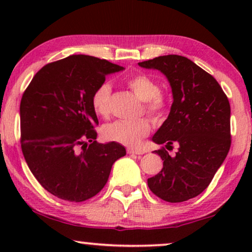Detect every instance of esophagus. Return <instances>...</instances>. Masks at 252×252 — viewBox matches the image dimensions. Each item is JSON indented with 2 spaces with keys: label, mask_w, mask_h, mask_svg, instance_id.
Masks as SVG:
<instances>
[{
  "label": "esophagus",
  "mask_w": 252,
  "mask_h": 252,
  "mask_svg": "<svg viewBox=\"0 0 252 252\" xmlns=\"http://www.w3.org/2000/svg\"><path fill=\"white\" fill-rule=\"evenodd\" d=\"M127 154H129V155H142L143 153H142V151H140V150H134V149H130V148H128V149H127Z\"/></svg>",
  "instance_id": "esophagus-1"
}]
</instances>
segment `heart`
<instances>
[{"mask_svg": "<svg viewBox=\"0 0 252 252\" xmlns=\"http://www.w3.org/2000/svg\"><path fill=\"white\" fill-rule=\"evenodd\" d=\"M127 86L144 102L143 109L147 115L154 120H161L167 111V96L160 92V86L154 77L146 73H139L127 80ZM92 106L96 115L108 118L111 113V86L109 82H103L95 89L92 95ZM151 126L147 119L136 122H118L108 124L103 127L102 134L104 139L127 147H137L143 137L150 133Z\"/></svg>", "mask_w": 252, "mask_h": 252, "instance_id": "1", "label": "heart"}]
</instances>
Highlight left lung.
Masks as SVG:
<instances>
[{
	"label": "left lung",
	"instance_id": "8db88e82",
	"mask_svg": "<svg viewBox=\"0 0 252 252\" xmlns=\"http://www.w3.org/2000/svg\"><path fill=\"white\" fill-rule=\"evenodd\" d=\"M166 75L173 94L170 115L153 141L179 147L170 156L164 147L159 173L148 179L150 190L170 203L188 201L204 191L228 154L230 105L218 81L187 57L159 56L139 63Z\"/></svg>",
	"mask_w": 252,
	"mask_h": 252
}]
</instances>
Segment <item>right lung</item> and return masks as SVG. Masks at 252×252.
Returning <instances> with one entry per match:
<instances>
[{"instance_id":"right-lung-1","label":"right lung","mask_w":252,"mask_h":252,"mask_svg":"<svg viewBox=\"0 0 252 252\" xmlns=\"http://www.w3.org/2000/svg\"><path fill=\"white\" fill-rule=\"evenodd\" d=\"M124 70L106 60L72 55L34 75L20 102V143L31 172L58 198L84 202L108 181L125 156L117 142L98 143L92 95L105 77Z\"/></svg>"}]
</instances>
